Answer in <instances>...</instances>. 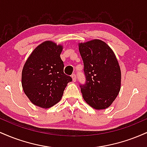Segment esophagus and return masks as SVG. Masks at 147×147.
Returning a JSON list of instances; mask_svg holds the SVG:
<instances>
[{
	"instance_id": "esophagus-1",
	"label": "esophagus",
	"mask_w": 147,
	"mask_h": 147,
	"mask_svg": "<svg viewBox=\"0 0 147 147\" xmlns=\"http://www.w3.org/2000/svg\"><path fill=\"white\" fill-rule=\"evenodd\" d=\"M72 82H76V75H75V74L72 75Z\"/></svg>"
}]
</instances>
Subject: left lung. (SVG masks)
Masks as SVG:
<instances>
[{
    "label": "left lung",
    "instance_id": "left-lung-1",
    "mask_svg": "<svg viewBox=\"0 0 147 147\" xmlns=\"http://www.w3.org/2000/svg\"><path fill=\"white\" fill-rule=\"evenodd\" d=\"M86 82L80 86L85 102L96 110L109 108L119 94L121 70L113 50L107 43L93 39L79 43Z\"/></svg>",
    "mask_w": 147,
    "mask_h": 147
}]
</instances>
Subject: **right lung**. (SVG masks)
<instances>
[{"mask_svg":"<svg viewBox=\"0 0 147 147\" xmlns=\"http://www.w3.org/2000/svg\"><path fill=\"white\" fill-rule=\"evenodd\" d=\"M62 50L63 45L45 41L33 50L23 65V91L30 102L42 109L59 102L67 84L72 81L63 73V62L60 57Z\"/></svg>","mask_w":147,"mask_h":147,"instance_id":"right-lung-1","label":"right lung"}]
</instances>
